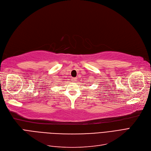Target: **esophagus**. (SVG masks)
Segmentation results:
<instances>
[{
	"mask_svg": "<svg viewBox=\"0 0 151 151\" xmlns=\"http://www.w3.org/2000/svg\"><path fill=\"white\" fill-rule=\"evenodd\" d=\"M71 80L73 81H76V80H77V79H76V78H72V79H71Z\"/></svg>",
	"mask_w": 151,
	"mask_h": 151,
	"instance_id": "esophagus-1",
	"label": "esophagus"
}]
</instances>
